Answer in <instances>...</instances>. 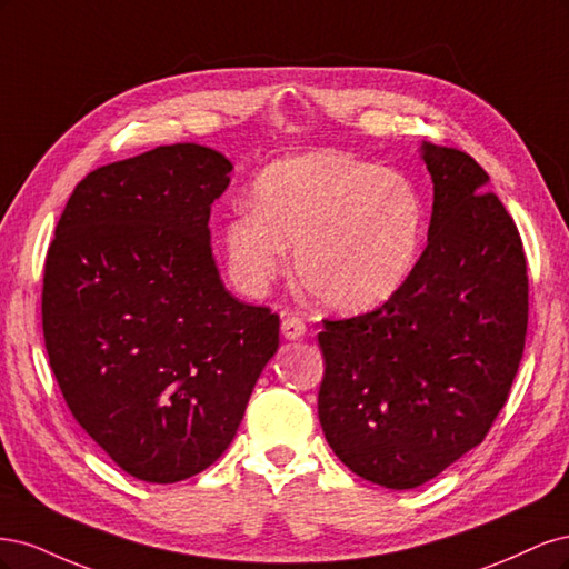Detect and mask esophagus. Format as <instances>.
Wrapping results in <instances>:
<instances>
[{
  "label": "esophagus",
  "mask_w": 569,
  "mask_h": 569,
  "mask_svg": "<svg viewBox=\"0 0 569 569\" xmlns=\"http://www.w3.org/2000/svg\"><path fill=\"white\" fill-rule=\"evenodd\" d=\"M303 335H306V322H303L301 318L287 316V318L282 320V337H284V339L297 341V339H301Z\"/></svg>",
  "instance_id": "obj_1"
}]
</instances>
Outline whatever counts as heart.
Listing matches in <instances>:
<instances>
[{"instance_id":"heart-1","label":"heart","mask_w":569,"mask_h":569,"mask_svg":"<svg viewBox=\"0 0 569 569\" xmlns=\"http://www.w3.org/2000/svg\"><path fill=\"white\" fill-rule=\"evenodd\" d=\"M425 206L403 176L339 151H311L270 163L251 203L220 230L232 282L263 295L289 268L291 244L301 287L335 313L389 301L416 268Z\"/></svg>"}]
</instances>
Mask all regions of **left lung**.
<instances>
[{"instance_id": "left-lung-1", "label": "left lung", "mask_w": 569, "mask_h": 569, "mask_svg": "<svg viewBox=\"0 0 569 569\" xmlns=\"http://www.w3.org/2000/svg\"><path fill=\"white\" fill-rule=\"evenodd\" d=\"M435 184L427 249L372 313L325 320L318 418L335 456L387 489H416L485 441L518 375L527 261L489 176L422 142Z\"/></svg>"}]
</instances>
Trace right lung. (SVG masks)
<instances>
[{
  "label": "right lung",
  "mask_w": 569,
  "mask_h": 569,
  "mask_svg": "<svg viewBox=\"0 0 569 569\" xmlns=\"http://www.w3.org/2000/svg\"><path fill=\"white\" fill-rule=\"evenodd\" d=\"M232 163L170 144L101 166L68 199L47 251L42 330L78 425L134 479L213 465L280 347V318L237 301L211 251Z\"/></svg>",
  "instance_id": "right-lung-1"
}]
</instances>
